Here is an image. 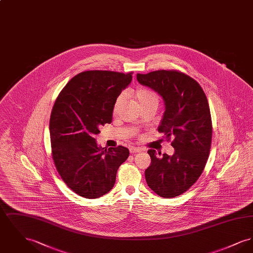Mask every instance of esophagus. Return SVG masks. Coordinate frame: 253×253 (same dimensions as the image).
Segmentation results:
<instances>
[{
  "label": "esophagus",
  "instance_id": "1",
  "mask_svg": "<svg viewBox=\"0 0 253 253\" xmlns=\"http://www.w3.org/2000/svg\"><path fill=\"white\" fill-rule=\"evenodd\" d=\"M142 150L140 149V148H138V147H134V146H131L130 147V153L131 154H136V153H140Z\"/></svg>",
  "mask_w": 253,
  "mask_h": 253
}]
</instances>
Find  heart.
Here are the masks:
<instances>
[{"instance_id": "1", "label": "heart", "mask_w": 253, "mask_h": 253, "mask_svg": "<svg viewBox=\"0 0 253 253\" xmlns=\"http://www.w3.org/2000/svg\"><path fill=\"white\" fill-rule=\"evenodd\" d=\"M122 98L123 96H118V98L115 101L114 104V112L117 113L118 110L121 106V102H122ZM135 98L137 100V102L139 103L140 106L147 104L149 102H158V96L157 94L149 89H145V88H140L138 90H136L135 92Z\"/></svg>"}]
</instances>
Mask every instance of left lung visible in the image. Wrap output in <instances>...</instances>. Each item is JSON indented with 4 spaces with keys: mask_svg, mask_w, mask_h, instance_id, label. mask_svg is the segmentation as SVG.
I'll list each match as a JSON object with an SVG mask.
<instances>
[{
    "mask_svg": "<svg viewBox=\"0 0 253 253\" xmlns=\"http://www.w3.org/2000/svg\"><path fill=\"white\" fill-rule=\"evenodd\" d=\"M136 80L163 98L165 111L157 130L173 137L174 149L172 156L161 157L149 150L145 178L157 195L178 196L199 178L209 157L212 129L208 99L197 82L178 71L136 74Z\"/></svg>",
    "mask_w": 253,
    "mask_h": 253,
    "instance_id": "obj_1",
    "label": "left lung"
}]
</instances>
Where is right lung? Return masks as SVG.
Segmentation results:
<instances>
[{"label": "right lung", "mask_w": 253, "mask_h": 253, "mask_svg": "<svg viewBox=\"0 0 253 253\" xmlns=\"http://www.w3.org/2000/svg\"><path fill=\"white\" fill-rule=\"evenodd\" d=\"M132 79L131 73H80L55 101L49 122L53 160L62 180L83 197L94 199L108 193L129 157L123 146L102 148L95 135L100 126L111 123L115 101Z\"/></svg>", "instance_id": "add662e5"}]
</instances>
